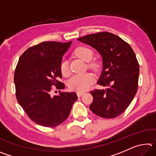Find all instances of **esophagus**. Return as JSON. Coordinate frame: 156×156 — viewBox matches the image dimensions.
Returning a JSON list of instances; mask_svg holds the SVG:
<instances>
[{"label": "esophagus", "instance_id": "esophagus-1", "mask_svg": "<svg viewBox=\"0 0 156 156\" xmlns=\"http://www.w3.org/2000/svg\"><path fill=\"white\" fill-rule=\"evenodd\" d=\"M77 96H78V97H80V96H83V95L84 94V92H80V91H78L77 93Z\"/></svg>", "mask_w": 156, "mask_h": 156}]
</instances>
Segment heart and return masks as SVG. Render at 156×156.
Listing matches in <instances>:
<instances>
[{
  "label": "heart",
  "mask_w": 156,
  "mask_h": 156,
  "mask_svg": "<svg viewBox=\"0 0 156 156\" xmlns=\"http://www.w3.org/2000/svg\"><path fill=\"white\" fill-rule=\"evenodd\" d=\"M75 54L78 57L85 62H89L93 58V51L85 47H78L75 50ZM89 66L91 68L96 67V63L94 62H89ZM60 72L63 76H67L69 73L68 61L63 59L60 62ZM94 78L92 73L87 72L84 73H76L73 75L68 80V87L71 90L76 91H84L89 88L94 82Z\"/></svg>",
  "instance_id": "obj_1"
}]
</instances>
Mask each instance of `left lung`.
Returning a JSON list of instances; mask_svg holds the SVG:
<instances>
[{
  "label": "left lung",
  "instance_id": "obj_1",
  "mask_svg": "<svg viewBox=\"0 0 156 156\" xmlns=\"http://www.w3.org/2000/svg\"><path fill=\"white\" fill-rule=\"evenodd\" d=\"M101 55L102 70L97 84L105 89L91 91L89 109L104 118H115L131 104L138 90L139 64L131 46L109 32L89 34L78 38Z\"/></svg>",
  "mask_w": 156,
  "mask_h": 156
}]
</instances>
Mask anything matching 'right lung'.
Masks as SVG:
<instances>
[{"instance_id":"obj_1","label":"right lung","mask_w":156,"mask_h":156,"mask_svg":"<svg viewBox=\"0 0 156 156\" xmlns=\"http://www.w3.org/2000/svg\"><path fill=\"white\" fill-rule=\"evenodd\" d=\"M72 42H43L21 55L14 73L16 96L29 118L39 125L54 127L67 119L78 96L60 92L51 96L54 87L63 89L60 62ZM60 91H59L60 92Z\"/></svg>"}]
</instances>
